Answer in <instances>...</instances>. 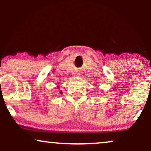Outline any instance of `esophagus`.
<instances>
[{"instance_id": "1", "label": "esophagus", "mask_w": 151, "mask_h": 151, "mask_svg": "<svg viewBox=\"0 0 151 151\" xmlns=\"http://www.w3.org/2000/svg\"><path fill=\"white\" fill-rule=\"evenodd\" d=\"M76 76L78 77H81V73L79 72H77V74H76Z\"/></svg>"}]
</instances>
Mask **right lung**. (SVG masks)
Instances as JSON below:
<instances>
[{
  "mask_svg": "<svg viewBox=\"0 0 151 151\" xmlns=\"http://www.w3.org/2000/svg\"><path fill=\"white\" fill-rule=\"evenodd\" d=\"M58 88L59 89V86H58ZM60 93H62V91H60Z\"/></svg>",
  "mask_w": 151,
  "mask_h": 151,
  "instance_id": "add662e5",
  "label": "right lung"
}]
</instances>
